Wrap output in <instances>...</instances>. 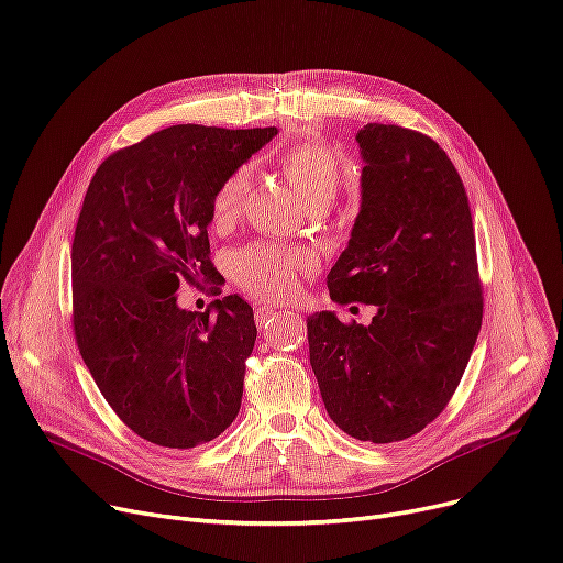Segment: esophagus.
<instances>
[{"instance_id":"34e87169","label":"esophagus","mask_w":563,"mask_h":563,"mask_svg":"<svg viewBox=\"0 0 563 563\" xmlns=\"http://www.w3.org/2000/svg\"><path fill=\"white\" fill-rule=\"evenodd\" d=\"M285 314H287L285 310H278V308H272V306H262V308L255 310V322H257L260 329H266L274 320H278V317H285Z\"/></svg>"}]
</instances>
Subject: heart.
<instances>
[{"instance_id": "1", "label": "heart", "mask_w": 563, "mask_h": 563, "mask_svg": "<svg viewBox=\"0 0 563 563\" xmlns=\"http://www.w3.org/2000/svg\"><path fill=\"white\" fill-rule=\"evenodd\" d=\"M285 179L306 209H329L345 175L342 158L327 144L301 142L280 158ZM249 173L236 169L211 200V218L216 225H228L241 213L249 192ZM314 268V257L306 251H285L266 243L241 249L232 260L234 280L260 299H287L297 289L299 276Z\"/></svg>"}]
</instances>
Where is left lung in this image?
<instances>
[{
    "instance_id": "8db88e82",
    "label": "left lung",
    "mask_w": 563,
    "mask_h": 563,
    "mask_svg": "<svg viewBox=\"0 0 563 563\" xmlns=\"http://www.w3.org/2000/svg\"><path fill=\"white\" fill-rule=\"evenodd\" d=\"M356 142L361 207L329 295L377 312L368 327L310 314V365L342 432L390 444L434 421L467 368L483 320L476 239L462 179L434 140L368 124Z\"/></svg>"
}]
</instances>
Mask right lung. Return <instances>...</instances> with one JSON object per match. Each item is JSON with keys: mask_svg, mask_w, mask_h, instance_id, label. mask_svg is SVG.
<instances>
[{"mask_svg": "<svg viewBox=\"0 0 563 563\" xmlns=\"http://www.w3.org/2000/svg\"><path fill=\"white\" fill-rule=\"evenodd\" d=\"M274 135L169 126L106 158L87 188L70 251L73 329L103 398L146 442L195 449L236 419L253 308L230 295L192 312L177 289L218 283L213 192Z\"/></svg>", "mask_w": 563, "mask_h": 563, "instance_id": "obj_1", "label": "right lung"}]
</instances>
